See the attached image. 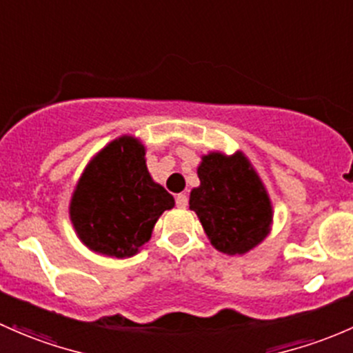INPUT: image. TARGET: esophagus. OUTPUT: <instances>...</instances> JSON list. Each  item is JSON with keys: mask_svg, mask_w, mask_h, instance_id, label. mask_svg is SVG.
I'll list each match as a JSON object with an SVG mask.
<instances>
[{"mask_svg": "<svg viewBox=\"0 0 353 353\" xmlns=\"http://www.w3.org/2000/svg\"><path fill=\"white\" fill-rule=\"evenodd\" d=\"M188 205V197L185 194H178L176 195V207H180V209H185V207Z\"/></svg>", "mask_w": 353, "mask_h": 353, "instance_id": "1", "label": "esophagus"}]
</instances>
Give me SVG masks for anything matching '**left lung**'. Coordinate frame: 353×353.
I'll return each instance as SVG.
<instances>
[{"mask_svg":"<svg viewBox=\"0 0 353 353\" xmlns=\"http://www.w3.org/2000/svg\"><path fill=\"white\" fill-rule=\"evenodd\" d=\"M201 180L190 192L210 245L226 255H245L270 234L274 205L255 166L243 151H209L197 166Z\"/></svg>","mask_w":353,"mask_h":353,"instance_id":"1","label":"left lung"}]
</instances>
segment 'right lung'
Listing matches in <instances>:
<instances>
[{
	"instance_id": "1",
	"label": "right lung",
	"mask_w": 353,
	"mask_h": 353,
	"mask_svg": "<svg viewBox=\"0 0 353 353\" xmlns=\"http://www.w3.org/2000/svg\"><path fill=\"white\" fill-rule=\"evenodd\" d=\"M173 207V195L148 170L143 141L123 134L85 166L69 201V219L93 253L129 258L143 250L156 221Z\"/></svg>"
}]
</instances>
